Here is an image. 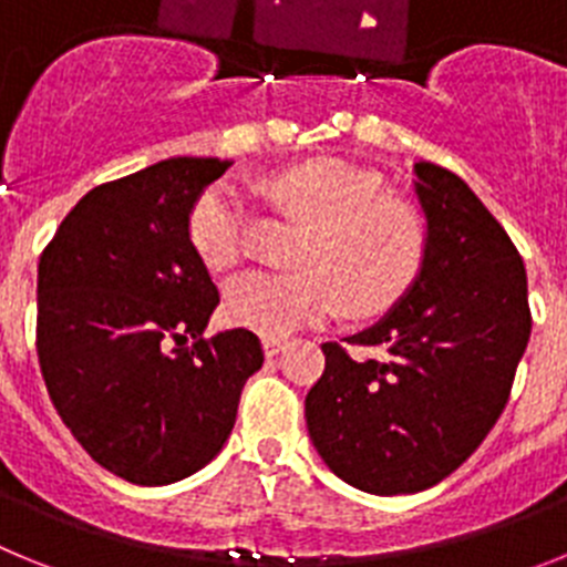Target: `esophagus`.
Listing matches in <instances>:
<instances>
[{"mask_svg": "<svg viewBox=\"0 0 567 567\" xmlns=\"http://www.w3.org/2000/svg\"><path fill=\"white\" fill-rule=\"evenodd\" d=\"M284 349H287V343L280 338H264V354H267V358H278Z\"/></svg>", "mask_w": 567, "mask_h": 567, "instance_id": "1", "label": "esophagus"}]
</instances>
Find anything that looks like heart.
I'll list each match as a JSON object with an SVG mask.
<instances>
[{"instance_id": "b5f03b06", "label": "heart", "mask_w": 567, "mask_h": 567, "mask_svg": "<svg viewBox=\"0 0 567 567\" xmlns=\"http://www.w3.org/2000/svg\"><path fill=\"white\" fill-rule=\"evenodd\" d=\"M275 202L303 224L295 272H249L224 295V318L238 329L284 338L343 309L352 318L392 309L417 280L425 229L414 207L383 195L374 173L338 158L298 164L275 175ZM249 202L235 184L204 189L187 215V238L213 272L244 255Z\"/></svg>"}]
</instances>
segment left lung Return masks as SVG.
Instances as JSON below:
<instances>
[{"instance_id":"8db88e82","label":"left lung","mask_w":567,"mask_h":567,"mask_svg":"<svg viewBox=\"0 0 567 567\" xmlns=\"http://www.w3.org/2000/svg\"><path fill=\"white\" fill-rule=\"evenodd\" d=\"M425 258L412 289L354 360L323 343L327 369L307 394V429L323 463L369 494H417L477 452L508 403L530 338L528 278L508 233L460 175L414 164Z\"/></svg>"}]
</instances>
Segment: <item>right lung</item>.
Returning a JSON list of instances; mask_svg holds the SVG:
<instances>
[{
    "instance_id": "obj_1",
    "label": "right lung",
    "mask_w": 567,
    "mask_h": 567,
    "mask_svg": "<svg viewBox=\"0 0 567 567\" xmlns=\"http://www.w3.org/2000/svg\"><path fill=\"white\" fill-rule=\"evenodd\" d=\"M229 164L178 155L93 187L39 258L48 394L84 452L127 483L204 468L264 363L247 329L202 338L221 298L189 247L187 215Z\"/></svg>"
}]
</instances>
